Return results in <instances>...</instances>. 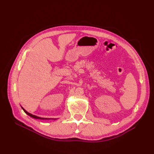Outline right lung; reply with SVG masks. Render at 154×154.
Segmentation results:
<instances>
[{
	"label": "right lung",
	"mask_w": 154,
	"mask_h": 154,
	"mask_svg": "<svg viewBox=\"0 0 154 154\" xmlns=\"http://www.w3.org/2000/svg\"><path fill=\"white\" fill-rule=\"evenodd\" d=\"M21 107H22V109H23V110L24 112H25L26 114H27L28 116H29L30 117H31L32 118H34V119H40V120H51V119L56 120V119H51V118H42V117H38V116H34V115H33V114H30V113L28 112L27 111H26L25 109H24L22 106H21Z\"/></svg>",
	"instance_id": "add662e5"
}]
</instances>
